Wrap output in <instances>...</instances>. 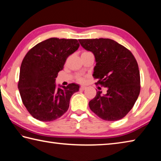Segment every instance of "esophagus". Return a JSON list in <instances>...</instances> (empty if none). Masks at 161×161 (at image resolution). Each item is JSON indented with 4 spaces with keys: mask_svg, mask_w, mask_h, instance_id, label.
Masks as SVG:
<instances>
[{
    "mask_svg": "<svg viewBox=\"0 0 161 161\" xmlns=\"http://www.w3.org/2000/svg\"><path fill=\"white\" fill-rule=\"evenodd\" d=\"M86 88V86H81L80 87V90H81V91H84Z\"/></svg>",
    "mask_w": 161,
    "mask_h": 161,
    "instance_id": "34e87169",
    "label": "esophagus"
}]
</instances>
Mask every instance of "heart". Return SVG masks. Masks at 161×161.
Masks as SVG:
<instances>
[{
	"mask_svg": "<svg viewBox=\"0 0 161 161\" xmlns=\"http://www.w3.org/2000/svg\"><path fill=\"white\" fill-rule=\"evenodd\" d=\"M91 53V52H87V51H84L82 53ZM78 80L80 81V82H83V81L84 80V78L83 77H81V76H79V77H78Z\"/></svg>",
	"mask_w": 161,
	"mask_h": 161,
	"instance_id": "1",
	"label": "heart"
}]
</instances>
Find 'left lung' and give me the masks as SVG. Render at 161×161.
Listing matches in <instances>:
<instances>
[{
  "instance_id": "obj_1",
  "label": "left lung",
  "mask_w": 161,
  "mask_h": 161,
  "mask_svg": "<svg viewBox=\"0 0 161 161\" xmlns=\"http://www.w3.org/2000/svg\"><path fill=\"white\" fill-rule=\"evenodd\" d=\"M84 49L93 53L96 61L92 76L107 88L89 102L91 110L105 121L122 119L133 108L140 93V72L128 49L110 39H79Z\"/></svg>"
}]
</instances>
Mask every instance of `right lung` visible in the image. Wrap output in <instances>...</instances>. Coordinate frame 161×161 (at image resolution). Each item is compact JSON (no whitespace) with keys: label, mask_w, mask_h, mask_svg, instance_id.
<instances>
[{"label":"right lung","mask_w":161,"mask_h":161,"mask_svg":"<svg viewBox=\"0 0 161 161\" xmlns=\"http://www.w3.org/2000/svg\"><path fill=\"white\" fill-rule=\"evenodd\" d=\"M75 39H46L32 47L22 61L18 89L22 103L36 119L51 122L61 117L79 86L69 84L56 88L55 80L66 58L78 49Z\"/></svg>","instance_id":"obj_1"}]
</instances>
